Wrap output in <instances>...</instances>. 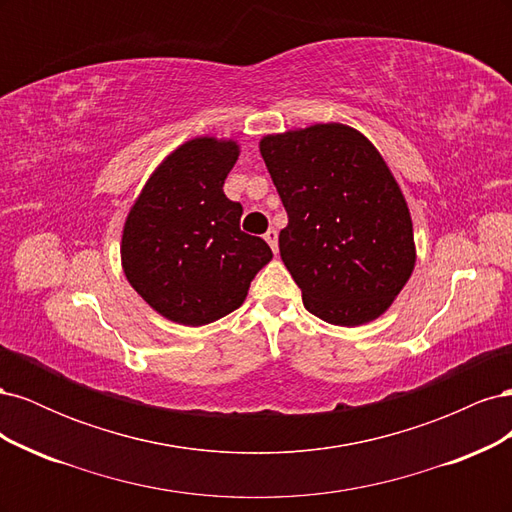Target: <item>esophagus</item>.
<instances>
[{
  "mask_svg": "<svg viewBox=\"0 0 512 512\" xmlns=\"http://www.w3.org/2000/svg\"><path fill=\"white\" fill-rule=\"evenodd\" d=\"M265 241L271 245L273 254H277V230H275V228H269V230L265 232Z\"/></svg>",
  "mask_w": 512,
  "mask_h": 512,
  "instance_id": "obj_1",
  "label": "esophagus"
}]
</instances>
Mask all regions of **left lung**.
Wrapping results in <instances>:
<instances>
[{"label": "left lung", "mask_w": 512, "mask_h": 512, "mask_svg": "<svg viewBox=\"0 0 512 512\" xmlns=\"http://www.w3.org/2000/svg\"><path fill=\"white\" fill-rule=\"evenodd\" d=\"M258 147L288 213L280 256L307 312L337 327L380 318L416 262L410 209L380 151L344 123L267 134Z\"/></svg>", "instance_id": "obj_1"}]
</instances>
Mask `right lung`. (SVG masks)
<instances>
[{
	"label": "right lung",
	"mask_w": 512,
	"mask_h": 512,
	"mask_svg": "<svg viewBox=\"0 0 512 512\" xmlns=\"http://www.w3.org/2000/svg\"><path fill=\"white\" fill-rule=\"evenodd\" d=\"M239 158L232 138L198 136L162 160L134 200L121 232V267L156 312L203 327L243 305L273 258L239 228L243 207L224 194Z\"/></svg>",
	"instance_id": "obj_1"
}]
</instances>
